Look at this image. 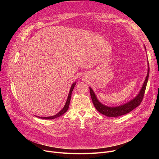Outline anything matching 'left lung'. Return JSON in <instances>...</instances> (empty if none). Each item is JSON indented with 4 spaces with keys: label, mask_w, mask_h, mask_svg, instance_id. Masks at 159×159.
<instances>
[{
    "label": "left lung",
    "mask_w": 159,
    "mask_h": 159,
    "mask_svg": "<svg viewBox=\"0 0 159 159\" xmlns=\"http://www.w3.org/2000/svg\"><path fill=\"white\" fill-rule=\"evenodd\" d=\"M148 75H149V67L148 69V73H147V75L146 77L145 80L144 82V84L142 86V88L139 95L134 99L129 101V102L120 106H117V107H111L106 106L102 104H101L96 98V96L94 93V91L92 90V89L89 87L90 97H91L94 107L99 112L101 113V114L105 116H107L108 117H118V116L127 114V113L131 112L134 108L139 106L142 102L143 98L144 97L147 82H148Z\"/></svg>",
    "instance_id": "left-lung-1"
}]
</instances>
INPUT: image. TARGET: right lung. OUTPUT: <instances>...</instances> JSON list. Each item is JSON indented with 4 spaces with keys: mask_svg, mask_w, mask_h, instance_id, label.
<instances>
[{
    "mask_svg": "<svg viewBox=\"0 0 159 159\" xmlns=\"http://www.w3.org/2000/svg\"><path fill=\"white\" fill-rule=\"evenodd\" d=\"M75 84H76V82H74L72 85L70 90V92H69V96H68V98H67V100H66V102L63 108L59 112H58L56 115H54V116H50V117H38V118H41V119H44V120H53V119H55L56 118H58V117L61 116L62 115L64 114L65 112H66V111L68 110V109H69V104H70V99H71V96H72V93L73 89H74V87L75 85Z\"/></svg>",
    "mask_w": 159,
    "mask_h": 159,
    "instance_id": "add662e5",
    "label": "right lung"
}]
</instances>
